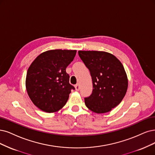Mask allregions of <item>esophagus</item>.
I'll return each instance as SVG.
<instances>
[{
  "mask_svg": "<svg viewBox=\"0 0 155 155\" xmlns=\"http://www.w3.org/2000/svg\"><path fill=\"white\" fill-rule=\"evenodd\" d=\"M74 87H75L76 91H79L80 90V85H79L78 84H77L74 85Z\"/></svg>",
  "mask_w": 155,
  "mask_h": 155,
  "instance_id": "obj_1",
  "label": "esophagus"
}]
</instances>
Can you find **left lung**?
Instances as JSON below:
<instances>
[{"instance_id":"left-lung-1","label":"left lung","mask_w":155,"mask_h":155,"mask_svg":"<svg viewBox=\"0 0 155 155\" xmlns=\"http://www.w3.org/2000/svg\"><path fill=\"white\" fill-rule=\"evenodd\" d=\"M78 55L90 71L93 89L85 104L98 114L109 112L121 102L127 93L128 78L116 57L100 51H78Z\"/></svg>"}]
</instances>
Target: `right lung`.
Here are the masks:
<instances>
[{"label":"right lung","instance_id":"add662e5","mask_svg":"<svg viewBox=\"0 0 155 155\" xmlns=\"http://www.w3.org/2000/svg\"><path fill=\"white\" fill-rule=\"evenodd\" d=\"M77 50H52L38 55L28 68L25 85L33 104L46 112L59 110L65 105L71 91L66 68Z\"/></svg>","mask_w":155,"mask_h":155}]
</instances>
